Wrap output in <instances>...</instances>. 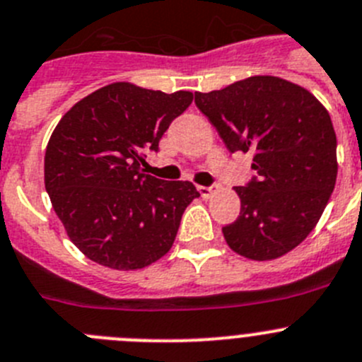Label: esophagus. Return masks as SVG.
I'll use <instances>...</instances> for the list:
<instances>
[{"mask_svg": "<svg viewBox=\"0 0 362 362\" xmlns=\"http://www.w3.org/2000/svg\"><path fill=\"white\" fill-rule=\"evenodd\" d=\"M198 191L204 198H211L216 191H218V185L212 184V185H198Z\"/></svg>", "mask_w": 362, "mask_h": 362, "instance_id": "1", "label": "esophagus"}]
</instances>
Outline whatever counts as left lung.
<instances>
[{"label": "left lung", "instance_id": "8db88e82", "mask_svg": "<svg viewBox=\"0 0 362 362\" xmlns=\"http://www.w3.org/2000/svg\"><path fill=\"white\" fill-rule=\"evenodd\" d=\"M194 103L230 153H253L257 175L235 187L241 212L223 227L225 241L253 261L291 252L316 227L336 185L337 141L327 109L276 76L194 93Z\"/></svg>", "mask_w": 362, "mask_h": 362}]
</instances>
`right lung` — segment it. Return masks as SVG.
Segmentation results:
<instances>
[{"instance_id":"right-lung-1","label":"right lung","mask_w":362,"mask_h":362,"mask_svg":"<svg viewBox=\"0 0 362 362\" xmlns=\"http://www.w3.org/2000/svg\"><path fill=\"white\" fill-rule=\"evenodd\" d=\"M192 101V93L110 83L64 114L44 157V184L71 241L90 261L141 269L170 252L191 182L144 175L141 164Z\"/></svg>"}]
</instances>
